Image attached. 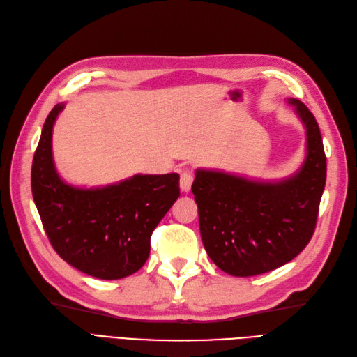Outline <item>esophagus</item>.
<instances>
[{"label":"esophagus","mask_w":357,"mask_h":357,"mask_svg":"<svg viewBox=\"0 0 357 357\" xmlns=\"http://www.w3.org/2000/svg\"><path fill=\"white\" fill-rule=\"evenodd\" d=\"M192 184H193V175L190 172H182L181 173V190L182 192H190V188H192Z\"/></svg>","instance_id":"obj_1"}]
</instances>
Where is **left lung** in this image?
Instances as JSON below:
<instances>
[{"label": "left lung", "mask_w": 357, "mask_h": 357, "mask_svg": "<svg viewBox=\"0 0 357 357\" xmlns=\"http://www.w3.org/2000/svg\"><path fill=\"white\" fill-rule=\"evenodd\" d=\"M305 128V160L281 181L248 179L197 169L192 192L206 254L233 277H252L294 260L313 236L326 187L327 162L317 120L307 106L287 98Z\"/></svg>", "instance_id": "left-lung-1"}]
</instances>
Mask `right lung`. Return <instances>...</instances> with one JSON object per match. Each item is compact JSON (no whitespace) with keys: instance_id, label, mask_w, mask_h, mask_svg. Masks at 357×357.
<instances>
[{"instance_id":"right-lung-1","label":"right lung","mask_w":357,"mask_h":357,"mask_svg":"<svg viewBox=\"0 0 357 357\" xmlns=\"http://www.w3.org/2000/svg\"><path fill=\"white\" fill-rule=\"evenodd\" d=\"M57 103L44 123L31 164V193L54 251L82 272L120 280L141 269L151 236L179 197V175H135L98 188L66 184L52 152Z\"/></svg>"}]
</instances>
